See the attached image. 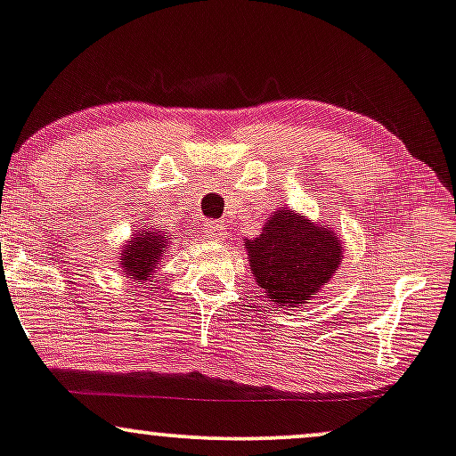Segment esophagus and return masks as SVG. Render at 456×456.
Here are the masks:
<instances>
[{"label":"esophagus","instance_id":"obj_1","mask_svg":"<svg viewBox=\"0 0 456 456\" xmlns=\"http://www.w3.org/2000/svg\"><path fill=\"white\" fill-rule=\"evenodd\" d=\"M206 235L215 241L227 240V224H224L223 221H212V223H208V227H206Z\"/></svg>","mask_w":456,"mask_h":456}]
</instances>
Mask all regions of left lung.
Wrapping results in <instances>:
<instances>
[{
  "label": "left lung",
  "instance_id": "obj_1",
  "mask_svg": "<svg viewBox=\"0 0 456 456\" xmlns=\"http://www.w3.org/2000/svg\"><path fill=\"white\" fill-rule=\"evenodd\" d=\"M248 263L258 288L280 307H305L343 261V241L330 224L301 212H271L256 238L246 240Z\"/></svg>",
  "mask_w": 456,
  "mask_h": 456
}]
</instances>
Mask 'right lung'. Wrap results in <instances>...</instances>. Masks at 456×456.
Wrapping results in <instances>:
<instances>
[{"label":"right lung","instance_id":"1","mask_svg":"<svg viewBox=\"0 0 456 456\" xmlns=\"http://www.w3.org/2000/svg\"><path fill=\"white\" fill-rule=\"evenodd\" d=\"M168 232H159L158 227L136 229L132 238L119 248V261L124 278L138 280L145 284L153 278L155 271L159 269L161 258L166 256L170 246Z\"/></svg>","mask_w":456,"mask_h":456}]
</instances>
